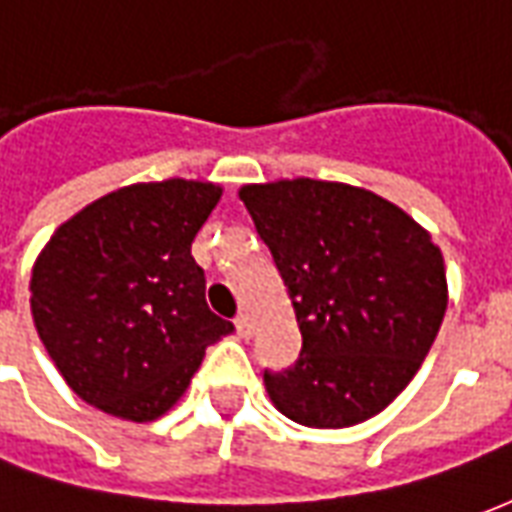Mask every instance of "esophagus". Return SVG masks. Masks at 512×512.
Masks as SVG:
<instances>
[{"mask_svg": "<svg viewBox=\"0 0 512 512\" xmlns=\"http://www.w3.org/2000/svg\"><path fill=\"white\" fill-rule=\"evenodd\" d=\"M235 329H238L241 337H252V321H249L246 312H238V315H235Z\"/></svg>", "mask_w": 512, "mask_h": 512, "instance_id": "obj_1", "label": "esophagus"}]
</instances>
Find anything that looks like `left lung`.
I'll list each match as a JSON object with an SVG mask.
<instances>
[{
	"instance_id": "obj_1",
	"label": "left lung",
	"mask_w": 512,
	"mask_h": 512,
	"mask_svg": "<svg viewBox=\"0 0 512 512\" xmlns=\"http://www.w3.org/2000/svg\"><path fill=\"white\" fill-rule=\"evenodd\" d=\"M274 255L301 332L299 362L266 392L307 428L381 414L417 376L447 312V271L430 233L376 191L337 180L238 189Z\"/></svg>"
}]
</instances>
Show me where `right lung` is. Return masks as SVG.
Wrapping results in <instances>:
<instances>
[{
	"label": "right lung",
	"mask_w": 512,
	"mask_h": 512,
	"mask_svg": "<svg viewBox=\"0 0 512 512\" xmlns=\"http://www.w3.org/2000/svg\"><path fill=\"white\" fill-rule=\"evenodd\" d=\"M222 191L211 180L131 183L84 205L40 249L32 321L84 403L128 422L164 417L205 348L233 332L208 310L191 257Z\"/></svg>",
	"instance_id": "obj_1"
}]
</instances>
